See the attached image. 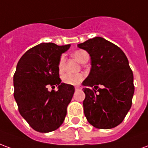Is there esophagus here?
Wrapping results in <instances>:
<instances>
[{
	"instance_id": "34e87169",
	"label": "esophagus",
	"mask_w": 148,
	"mask_h": 148,
	"mask_svg": "<svg viewBox=\"0 0 148 148\" xmlns=\"http://www.w3.org/2000/svg\"><path fill=\"white\" fill-rule=\"evenodd\" d=\"M81 90V87L75 86V90H76V91H77V90Z\"/></svg>"
}]
</instances>
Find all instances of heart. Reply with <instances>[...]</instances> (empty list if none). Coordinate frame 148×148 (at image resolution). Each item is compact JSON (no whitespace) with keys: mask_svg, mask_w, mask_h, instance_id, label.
<instances>
[{"mask_svg":"<svg viewBox=\"0 0 148 148\" xmlns=\"http://www.w3.org/2000/svg\"><path fill=\"white\" fill-rule=\"evenodd\" d=\"M73 57L75 59H77V61L83 63L84 62L86 61V59H89V55L87 54L86 51H85L83 50H78L76 51L73 53ZM58 71L62 73V71H64L65 68V58L64 56L62 55L59 58L58 64ZM84 75L82 74H65L64 75H62V82L66 84H69V85H77L79 84L83 80Z\"/></svg>","mask_w":148,"mask_h":148,"instance_id":"b5f03b06","label":"heart"}]
</instances>
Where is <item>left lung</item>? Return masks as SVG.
<instances>
[{
  "label": "left lung",
  "mask_w": 148,
  "mask_h": 148,
  "mask_svg": "<svg viewBox=\"0 0 148 148\" xmlns=\"http://www.w3.org/2000/svg\"><path fill=\"white\" fill-rule=\"evenodd\" d=\"M77 47L91 58L90 74L82 82L87 121L100 129L116 127L131 109L135 90L127 57L119 47L102 37L88 39Z\"/></svg>",
  "instance_id": "obj_1"
}]
</instances>
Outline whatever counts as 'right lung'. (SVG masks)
Here are the masks:
<instances>
[{"mask_svg":"<svg viewBox=\"0 0 148 148\" xmlns=\"http://www.w3.org/2000/svg\"><path fill=\"white\" fill-rule=\"evenodd\" d=\"M71 45L43 42L25 52L13 76L14 98L21 115L34 130L50 132L60 127L74 93L72 85L62 83L58 64ZM58 86V91L47 86Z\"/></svg>","mask_w":148,"mask_h":148,"instance_id":"obj_1","label":"right lung"}]
</instances>
